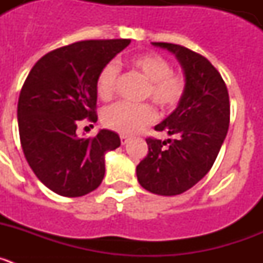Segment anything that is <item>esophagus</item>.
Returning <instances> with one entry per match:
<instances>
[{"mask_svg": "<svg viewBox=\"0 0 263 263\" xmlns=\"http://www.w3.org/2000/svg\"><path fill=\"white\" fill-rule=\"evenodd\" d=\"M120 138H121V143H122V145H126L127 141H129V137L125 136V134H121Z\"/></svg>", "mask_w": 263, "mask_h": 263, "instance_id": "34e87169", "label": "esophagus"}]
</instances>
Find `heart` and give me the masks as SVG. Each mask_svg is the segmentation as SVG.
I'll list each match as a JSON object with an SVG mask.
<instances>
[{
    "label": "heart",
    "instance_id": "obj_1",
    "mask_svg": "<svg viewBox=\"0 0 263 263\" xmlns=\"http://www.w3.org/2000/svg\"><path fill=\"white\" fill-rule=\"evenodd\" d=\"M127 64L147 80L143 97H150L160 110H173L180 104L184 97L187 83L184 76L171 69V64L166 58L157 52H142L130 58ZM118 72V66L113 62L106 63L100 69L96 79V92L104 101L110 100L115 95ZM154 117V108L147 103H117L103 111L104 125L122 134L136 133L150 124Z\"/></svg>",
    "mask_w": 263,
    "mask_h": 263
}]
</instances>
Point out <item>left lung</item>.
<instances>
[{"instance_id":"left-lung-1","label":"left lung","mask_w":263,"mask_h":263,"mask_svg":"<svg viewBox=\"0 0 263 263\" xmlns=\"http://www.w3.org/2000/svg\"><path fill=\"white\" fill-rule=\"evenodd\" d=\"M153 45L175 55L187 88L175 110L155 126L175 139H146L148 153L137 166V178L147 191L174 196L194 187L213 166L227 137L231 105L220 72L206 58L174 43Z\"/></svg>"}]
</instances>
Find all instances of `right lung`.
Segmentation results:
<instances>
[{
    "mask_svg": "<svg viewBox=\"0 0 263 263\" xmlns=\"http://www.w3.org/2000/svg\"><path fill=\"white\" fill-rule=\"evenodd\" d=\"M130 39L81 41L42 57L25 80L18 100V129L27 163L55 194L79 197L96 190L105 174V154L120 137L101 129L93 138L76 134L79 121L96 122L100 69Z\"/></svg>",
    "mask_w": 263,
    "mask_h": 263,
    "instance_id": "1",
    "label": "right lung"
}]
</instances>
